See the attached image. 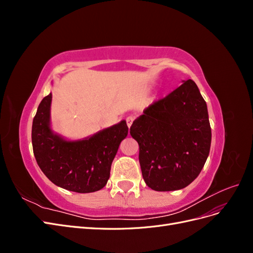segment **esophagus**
<instances>
[{
  "mask_svg": "<svg viewBox=\"0 0 253 253\" xmlns=\"http://www.w3.org/2000/svg\"><path fill=\"white\" fill-rule=\"evenodd\" d=\"M126 120V125H127V126H128V127H131V126H132V124H133V121H134V117H133V116H128Z\"/></svg>",
  "mask_w": 253,
  "mask_h": 253,
  "instance_id": "esophagus-1",
  "label": "esophagus"
}]
</instances>
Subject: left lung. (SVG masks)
<instances>
[{"mask_svg": "<svg viewBox=\"0 0 253 253\" xmlns=\"http://www.w3.org/2000/svg\"><path fill=\"white\" fill-rule=\"evenodd\" d=\"M139 144V164L148 187L174 191L189 186L208 158V110L193 80L153 102L129 127Z\"/></svg>", "mask_w": 253, "mask_h": 253, "instance_id": "obj_1", "label": "left lung"}]
</instances>
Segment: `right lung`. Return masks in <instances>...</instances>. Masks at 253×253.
<instances>
[{"instance_id": "obj_1", "label": "right lung", "mask_w": 253, "mask_h": 253, "mask_svg": "<svg viewBox=\"0 0 253 253\" xmlns=\"http://www.w3.org/2000/svg\"><path fill=\"white\" fill-rule=\"evenodd\" d=\"M51 93L39 104L32 141L38 166L56 186L77 193L102 189L120 142L127 136L125 120L82 140L68 141L50 128Z\"/></svg>"}]
</instances>
